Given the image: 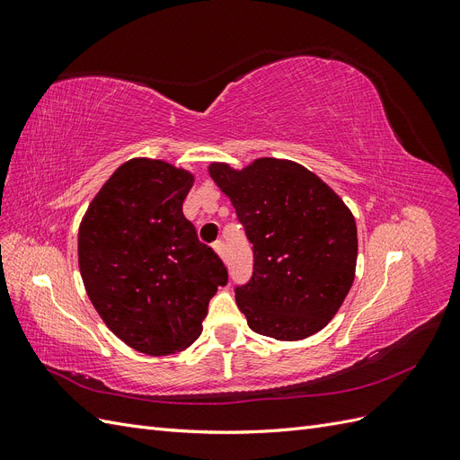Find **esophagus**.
<instances>
[{
    "label": "esophagus",
    "instance_id": "1",
    "mask_svg": "<svg viewBox=\"0 0 460 460\" xmlns=\"http://www.w3.org/2000/svg\"><path fill=\"white\" fill-rule=\"evenodd\" d=\"M213 249H215V252L218 253V257H220V259H225V257H226V243L222 242V240H217V242L213 243Z\"/></svg>",
    "mask_w": 460,
    "mask_h": 460
}]
</instances>
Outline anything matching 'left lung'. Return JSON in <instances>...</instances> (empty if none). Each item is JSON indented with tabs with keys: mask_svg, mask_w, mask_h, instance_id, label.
I'll list each match as a JSON object with an SVG mask.
<instances>
[{
	"mask_svg": "<svg viewBox=\"0 0 460 460\" xmlns=\"http://www.w3.org/2000/svg\"><path fill=\"white\" fill-rule=\"evenodd\" d=\"M253 243V276L235 303L261 336L297 341L323 330L355 280L357 226L347 205L294 161L262 157L242 171L211 163Z\"/></svg>",
	"mask_w": 460,
	"mask_h": 460,
	"instance_id": "obj_1",
	"label": "left lung"
}]
</instances>
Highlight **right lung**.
I'll return each mask as SVG.
<instances>
[{
	"label": "right lung",
	"mask_w": 460,
	"mask_h": 460,
	"mask_svg": "<svg viewBox=\"0 0 460 460\" xmlns=\"http://www.w3.org/2000/svg\"><path fill=\"white\" fill-rule=\"evenodd\" d=\"M193 174L137 157L111 174L78 230L86 294L132 349L161 357L199 338L228 270L182 213Z\"/></svg>",
	"instance_id": "1"
}]
</instances>
